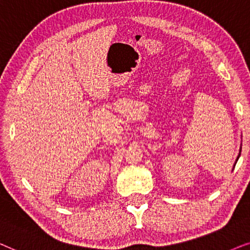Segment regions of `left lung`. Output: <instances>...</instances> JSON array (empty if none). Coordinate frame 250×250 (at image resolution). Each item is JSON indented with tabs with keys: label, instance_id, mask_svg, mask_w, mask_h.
Instances as JSON below:
<instances>
[{
	"label": "left lung",
	"instance_id": "1",
	"mask_svg": "<svg viewBox=\"0 0 250 250\" xmlns=\"http://www.w3.org/2000/svg\"><path fill=\"white\" fill-rule=\"evenodd\" d=\"M240 153H241V149H240V151H239V155H238V158H237V160H235V162H234V167H235V164H237V161L239 160V158H240Z\"/></svg>",
	"mask_w": 250,
	"mask_h": 250
}]
</instances>
